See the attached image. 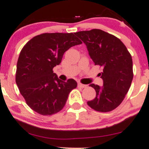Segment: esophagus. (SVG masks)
Wrapping results in <instances>:
<instances>
[{
  "instance_id": "1",
  "label": "esophagus",
  "mask_w": 149,
  "mask_h": 149,
  "mask_svg": "<svg viewBox=\"0 0 149 149\" xmlns=\"http://www.w3.org/2000/svg\"><path fill=\"white\" fill-rule=\"evenodd\" d=\"M78 87L79 88H84L87 87V86L84 85V84H81V83H79L78 84Z\"/></svg>"
}]
</instances>
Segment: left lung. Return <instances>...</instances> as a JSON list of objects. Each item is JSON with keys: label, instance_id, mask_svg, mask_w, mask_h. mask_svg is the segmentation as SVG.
I'll return each mask as SVG.
<instances>
[{"label": "left lung", "instance_id": "obj_1", "mask_svg": "<svg viewBox=\"0 0 149 149\" xmlns=\"http://www.w3.org/2000/svg\"><path fill=\"white\" fill-rule=\"evenodd\" d=\"M86 44L95 65L102 67L100 77L104 86L92 84L96 91L88 105L95 111L110 112L120 105L131 87L133 78L131 55L124 43L113 34L99 29L75 32Z\"/></svg>", "mask_w": 149, "mask_h": 149}]
</instances>
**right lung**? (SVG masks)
<instances>
[{"label": "right lung", "instance_id": "1", "mask_svg": "<svg viewBox=\"0 0 149 149\" xmlns=\"http://www.w3.org/2000/svg\"><path fill=\"white\" fill-rule=\"evenodd\" d=\"M81 43L73 33H44L24 45L17 61L16 83L31 109L42 115L63 109L77 83L73 79L60 80L53 68L60 64L65 51Z\"/></svg>", "mask_w": 149, "mask_h": 149}]
</instances>
